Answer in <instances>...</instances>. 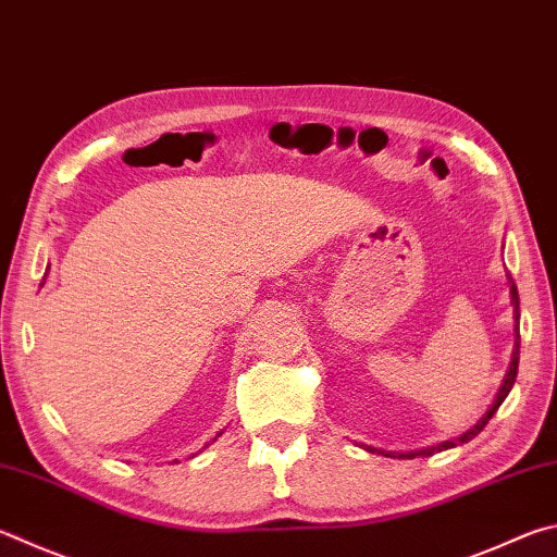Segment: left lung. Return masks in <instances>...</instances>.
<instances>
[{
	"instance_id": "left-lung-1",
	"label": "left lung",
	"mask_w": 557,
	"mask_h": 557,
	"mask_svg": "<svg viewBox=\"0 0 557 557\" xmlns=\"http://www.w3.org/2000/svg\"><path fill=\"white\" fill-rule=\"evenodd\" d=\"M507 280H509V295H511V307H513V338H517V341H513V352H511V362H509L507 375H504L502 387H499V392H497V397H494L492 407L487 409V413H484V417H482L478 423H474V426H472L470 431H465L462 436H458L455 441H443V443H438V446H429V448H419V450H407V453H399V450H382V448H372V446H362V448L370 450V453L387 455V458H401V460L421 458V455H423V458H426V455L448 450V448L460 446V443L472 441L484 426H487L490 419L494 417V413H497V409L502 407V401L507 399V394L511 392L513 382H517V370H519V346H521V336H519V319H521V313H519V289H517V285H513L511 277H507Z\"/></svg>"
}]
</instances>
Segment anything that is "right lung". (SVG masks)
<instances>
[{"mask_svg": "<svg viewBox=\"0 0 557 557\" xmlns=\"http://www.w3.org/2000/svg\"><path fill=\"white\" fill-rule=\"evenodd\" d=\"M216 436H221V433H216ZM214 441H216V438H214ZM175 462H177V460H175Z\"/></svg>", "mask_w": 557, "mask_h": 557, "instance_id": "obj_1", "label": "right lung"}]
</instances>
